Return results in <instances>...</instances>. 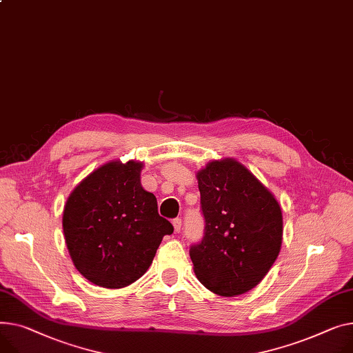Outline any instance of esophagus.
<instances>
[{"instance_id":"obj_1","label":"esophagus","mask_w":353,"mask_h":353,"mask_svg":"<svg viewBox=\"0 0 353 353\" xmlns=\"http://www.w3.org/2000/svg\"><path fill=\"white\" fill-rule=\"evenodd\" d=\"M173 227H174V232H180V230H181V219H174L173 220Z\"/></svg>"}]
</instances>
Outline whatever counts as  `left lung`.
Masks as SVG:
<instances>
[{
    "mask_svg": "<svg viewBox=\"0 0 353 353\" xmlns=\"http://www.w3.org/2000/svg\"><path fill=\"white\" fill-rule=\"evenodd\" d=\"M205 227L190 248L200 283L221 296L248 292L267 275L283 244V211L239 160H213L197 172Z\"/></svg>",
    "mask_w": 353,
    "mask_h": 353,
    "instance_id": "obj_1",
    "label": "left lung"
}]
</instances>
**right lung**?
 I'll use <instances>...</instances> for the list:
<instances>
[{"label": "right lung", "mask_w": 353, "mask_h": 353, "mask_svg": "<svg viewBox=\"0 0 353 353\" xmlns=\"http://www.w3.org/2000/svg\"><path fill=\"white\" fill-rule=\"evenodd\" d=\"M143 163L110 160L88 174L63 207L65 243L75 268L102 288L134 283L173 225L140 183Z\"/></svg>", "instance_id": "add662e5"}]
</instances>
